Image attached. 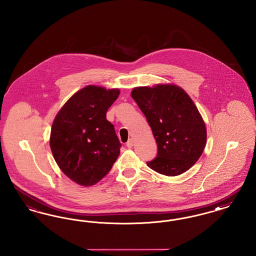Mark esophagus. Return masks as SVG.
Returning <instances> with one entry per match:
<instances>
[{"label":"esophagus","mask_w":256,"mask_h":256,"mask_svg":"<svg viewBox=\"0 0 256 256\" xmlns=\"http://www.w3.org/2000/svg\"><path fill=\"white\" fill-rule=\"evenodd\" d=\"M132 146H134V140L132 139H128V141L126 142V146L128 148H132Z\"/></svg>","instance_id":"obj_1"}]
</instances>
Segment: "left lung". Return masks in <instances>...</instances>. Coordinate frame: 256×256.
Returning a JSON list of instances; mask_svg holds the SVG:
<instances>
[{
	"instance_id": "obj_1",
	"label": "left lung",
	"mask_w": 256,
	"mask_h": 256,
	"mask_svg": "<svg viewBox=\"0 0 256 256\" xmlns=\"http://www.w3.org/2000/svg\"><path fill=\"white\" fill-rule=\"evenodd\" d=\"M132 97L146 116L158 148L156 158L146 165L168 176L189 170L206 145V124L192 98L174 84L136 87Z\"/></svg>"
}]
</instances>
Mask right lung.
Segmentation results:
<instances>
[{"label": "right lung", "instance_id": "right-lung-1", "mask_svg": "<svg viewBox=\"0 0 256 256\" xmlns=\"http://www.w3.org/2000/svg\"><path fill=\"white\" fill-rule=\"evenodd\" d=\"M119 89L88 86L74 93L56 114L50 146L60 170L73 182L91 186L111 170L121 143L106 112Z\"/></svg>", "mask_w": 256, "mask_h": 256}]
</instances>
